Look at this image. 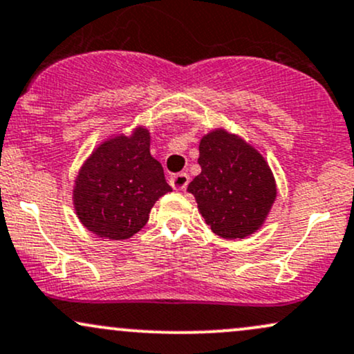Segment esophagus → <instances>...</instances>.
I'll return each mask as SVG.
<instances>
[{"label": "esophagus", "instance_id": "esophagus-1", "mask_svg": "<svg viewBox=\"0 0 354 354\" xmlns=\"http://www.w3.org/2000/svg\"><path fill=\"white\" fill-rule=\"evenodd\" d=\"M170 185L176 190H185L187 185H189V176L185 172L176 174V176L170 178Z\"/></svg>", "mask_w": 354, "mask_h": 354}]
</instances>
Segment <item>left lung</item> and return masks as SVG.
<instances>
[{
	"label": "left lung",
	"mask_w": 354,
	"mask_h": 354,
	"mask_svg": "<svg viewBox=\"0 0 354 354\" xmlns=\"http://www.w3.org/2000/svg\"><path fill=\"white\" fill-rule=\"evenodd\" d=\"M202 172L189 184L214 234L245 239L261 227L277 198L272 170L252 145L223 129L202 137Z\"/></svg>",
	"instance_id": "left-lung-1"
}]
</instances>
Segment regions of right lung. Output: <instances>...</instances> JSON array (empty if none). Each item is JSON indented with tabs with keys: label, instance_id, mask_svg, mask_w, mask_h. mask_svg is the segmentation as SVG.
I'll return each instance as SVG.
<instances>
[{
	"label": "right lung",
	"instance_id": "right-lung-1",
	"mask_svg": "<svg viewBox=\"0 0 354 354\" xmlns=\"http://www.w3.org/2000/svg\"><path fill=\"white\" fill-rule=\"evenodd\" d=\"M149 145V131L137 127L132 136L106 140L91 153L79 170L73 197L87 230L126 240L147 223L153 203L172 190Z\"/></svg>",
	"mask_w": 354,
	"mask_h": 354
}]
</instances>
